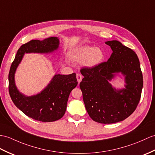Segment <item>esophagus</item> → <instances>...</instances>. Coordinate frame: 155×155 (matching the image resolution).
<instances>
[{
	"mask_svg": "<svg viewBox=\"0 0 155 155\" xmlns=\"http://www.w3.org/2000/svg\"><path fill=\"white\" fill-rule=\"evenodd\" d=\"M77 79L78 83L79 84V83H80V82H81L82 79V75H81V74H77Z\"/></svg>",
	"mask_w": 155,
	"mask_h": 155,
	"instance_id": "esophagus-1",
	"label": "esophagus"
}]
</instances>
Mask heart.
Wrapping results in <instances>:
<instances>
[{"instance_id": "heart-1", "label": "heart", "mask_w": 155, "mask_h": 155, "mask_svg": "<svg viewBox=\"0 0 155 155\" xmlns=\"http://www.w3.org/2000/svg\"><path fill=\"white\" fill-rule=\"evenodd\" d=\"M71 58L77 63H82L86 67L98 66L104 59V53L100 48L90 45L79 46L71 52Z\"/></svg>"}]
</instances>
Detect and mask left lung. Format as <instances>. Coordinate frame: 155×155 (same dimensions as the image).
<instances>
[{
    "label": "left lung",
    "mask_w": 155,
    "mask_h": 155,
    "mask_svg": "<svg viewBox=\"0 0 155 155\" xmlns=\"http://www.w3.org/2000/svg\"><path fill=\"white\" fill-rule=\"evenodd\" d=\"M112 53L107 62L91 69H82L80 83L86 111L92 120L110 124L125 120L135 110L141 98L143 74L137 54L117 40L107 41ZM123 78L121 89L110 82Z\"/></svg>",
    "instance_id": "1"
}]
</instances>
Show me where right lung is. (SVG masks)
<instances>
[{
	"label": "right lung",
	"instance_id": "add662e5",
	"mask_svg": "<svg viewBox=\"0 0 155 155\" xmlns=\"http://www.w3.org/2000/svg\"><path fill=\"white\" fill-rule=\"evenodd\" d=\"M59 47V39L50 37L44 40H31L18 50L8 74L9 94L15 106L29 117L43 122H51L62 117L72 90L77 86L76 74H55L45 88L36 94L27 96L16 85L15 73L25 53L51 54Z\"/></svg>",
	"mask_w": 155,
	"mask_h": 155
}]
</instances>
